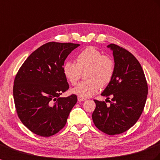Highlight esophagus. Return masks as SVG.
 Wrapping results in <instances>:
<instances>
[{"label":"esophagus","mask_w":160,"mask_h":160,"mask_svg":"<svg viewBox=\"0 0 160 160\" xmlns=\"http://www.w3.org/2000/svg\"><path fill=\"white\" fill-rule=\"evenodd\" d=\"M77 100H78L79 102H83V101H85V99L84 98H81L80 97H78L77 98Z\"/></svg>","instance_id":"34e87169"}]
</instances>
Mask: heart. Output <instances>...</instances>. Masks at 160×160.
<instances>
[{
	"label": "heart",
	"instance_id": "obj_1",
	"mask_svg": "<svg viewBox=\"0 0 160 160\" xmlns=\"http://www.w3.org/2000/svg\"><path fill=\"white\" fill-rule=\"evenodd\" d=\"M115 70L114 60L103 55L100 50L89 46L81 50L77 57V63L67 61L62 67V72L67 80L75 85L86 72V81L72 89V93L81 98L92 97L101 86H106L113 78Z\"/></svg>",
	"mask_w": 160,
	"mask_h": 160
}]
</instances>
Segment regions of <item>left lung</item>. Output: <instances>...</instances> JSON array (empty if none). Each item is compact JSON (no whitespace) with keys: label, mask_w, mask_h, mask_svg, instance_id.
<instances>
[{"label":"left lung","mask_w":160,"mask_h":160,"mask_svg":"<svg viewBox=\"0 0 160 160\" xmlns=\"http://www.w3.org/2000/svg\"><path fill=\"white\" fill-rule=\"evenodd\" d=\"M113 52L115 70L113 78L102 93L112 101L95 100L93 123L99 130L114 135L128 130L143 110L148 93V83L139 62L128 51L114 44L107 46Z\"/></svg>","instance_id":"8db88e82"}]
</instances>
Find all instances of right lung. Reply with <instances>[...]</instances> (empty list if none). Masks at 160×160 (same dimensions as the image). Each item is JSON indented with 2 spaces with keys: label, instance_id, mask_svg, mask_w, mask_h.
<instances>
[{
  "label": "right lung",
  "instance_id": "right-lung-1",
  "mask_svg": "<svg viewBox=\"0 0 160 160\" xmlns=\"http://www.w3.org/2000/svg\"><path fill=\"white\" fill-rule=\"evenodd\" d=\"M79 46L47 43L30 54L17 72L13 86L17 114L38 135L50 137L61 130L77 102L76 95L60 96L69 88L62 72L64 60Z\"/></svg>",
  "mask_w": 160,
  "mask_h": 160
}]
</instances>
